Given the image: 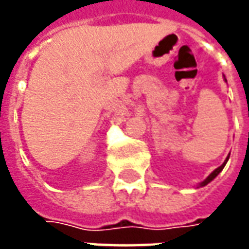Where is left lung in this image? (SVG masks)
Here are the masks:
<instances>
[{"instance_id":"obj_1","label":"left lung","mask_w":249,"mask_h":249,"mask_svg":"<svg viewBox=\"0 0 249 249\" xmlns=\"http://www.w3.org/2000/svg\"><path fill=\"white\" fill-rule=\"evenodd\" d=\"M228 159H230V156L227 157V160H225V161L223 162V164H221V165H220L219 168H216V169H214L213 172L211 173V175H209L208 178H205V180H204L203 183L200 184V187H204V185H207V184H208V183H211V181H212V180H213V178H216V176H217V175H219V173L221 172V171H223V168L225 167V164H227V161H228Z\"/></svg>"}]
</instances>
